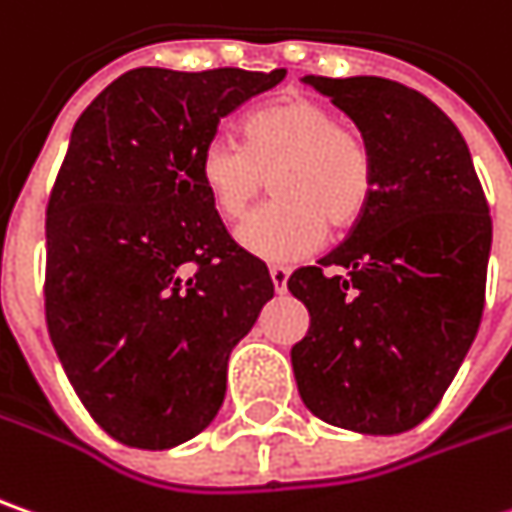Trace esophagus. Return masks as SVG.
<instances>
[{
    "mask_svg": "<svg viewBox=\"0 0 512 512\" xmlns=\"http://www.w3.org/2000/svg\"><path fill=\"white\" fill-rule=\"evenodd\" d=\"M288 276H291V270L282 268V265H273V268H270V282H273L276 294H285V288H288Z\"/></svg>",
    "mask_w": 512,
    "mask_h": 512,
    "instance_id": "34e87169",
    "label": "esophagus"
}]
</instances>
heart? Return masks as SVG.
Masks as SVG:
<instances>
[{"label":"heart","instance_id":"obj_1","mask_svg":"<svg viewBox=\"0 0 512 512\" xmlns=\"http://www.w3.org/2000/svg\"><path fill=\"white\" fill-rule=\"evenodd\" d=\"M195 178L224 221H239L273 187V204L239 227L250 256L288 265L314 253L328 227L354 230L377 190L369 138L340 112L305 94H288L250 112L242 143L213 135L198 149Z\"/></svg>","mask_w":512,"mask_h":512}]
</instances>
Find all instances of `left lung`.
<instances>
[{"mask_svg":"<svg viewBox=\"0 0 512 512\" xmlns=\"http://www.w3.org/2000/svg\"><path fill=\"white\" fill-rule=\"evenodd\" d=\"M369 138V213L288 291L308 308L291 348L299 395L325 423L397 435L441 403L473 345L493 221L458 126L383 77H305Z\"/></svg>","mask_w":512,"mask_h":512,"instance_id":"1","label":"left lung"}]
</instances>
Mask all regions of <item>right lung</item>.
Listing matches in <instances>:
<instances>
[{"label":"right lung","instance_id":"1","mask_svg":"<svg viewBox=\"0 0 512 512\" xmlns=\"http://www.w3.org/2000/svg\"><path fill=\"white\" fill-rule=\"evenodd\" d=\"M282 77L132 68L74 123L45 210V322L77 397L126 447H178L210 426L227 357L273 296L195 158Z\"/></svg>","mask_w":512,"mask_h":512}]
</instances>
